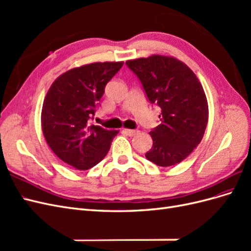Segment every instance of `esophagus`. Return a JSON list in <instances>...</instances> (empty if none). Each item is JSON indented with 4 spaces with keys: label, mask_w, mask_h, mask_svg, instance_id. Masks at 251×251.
I'll return each mask as SVG.
<instances>
[{
    "label": "esophagus",
    "mask_w": 251,
    "mask_h": 251,
    "mask_svg": "<svg viewBox=\"0 0 251 251\" xmlns=\"http://www.w3.org/2000/svg\"><path fill=\"white\" fill-rule=\"evenodd\" d=\"M124 132L128 135V136H134L135 134H137V131L136 130H130V128H124Z\"/></svg>",
    "instance_id": "obj_1"
}]
</instances>
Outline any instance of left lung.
Wrapping results in <instances>:
<instances>
[{
    "instance_id": "1",
    "label": "left lung",
    "mask_w": 251,
    "mask_h": 251,
    "mask_svg": "<svg viewBox=\"0 0 251 251\" xmlns=\"http://www.w3.org/2000/svg\"><path fill=\"white\" fill-rule=\"evenodd\" d=\"M126 64L137 75L149 100L161 108V124L150 132L153 147L147 159L162 168L180 163L198 147L207 126L208 104L201 82L173 56L155 54Z\"/></svg>"
}]
</instances>
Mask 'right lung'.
I'll return each mask as SVG.
<instances>
[{"label": "right lung", "mask_w": 251, "mask_h": 251, "mask_svg": "<svg viewBox=\"0 0 251 251\" xmlns=\"http://www.w3.org/2000/svg\"><path fill=\"white\" fill-rule=\"evenodd\" d=\"M124 62L92 63L68 70L53 81L44 100L42 130L60 160L79 171L100 163L118 131L90 124L104 87Z\"/></svg>", "instance_id": "1"}]
</instances>
